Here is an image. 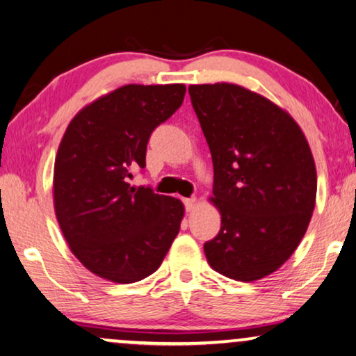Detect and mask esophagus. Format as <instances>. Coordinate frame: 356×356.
I'll return each mask as SVG.
<instances>
[{
	"label": "esophagus",
	"mask_w": 356,
	"mask_h": 356,
	"mask_svg": "<svg viewBox=\"0 0 356 356\" xmlns=\"http://www.w3.org/2000/svg\"><path fill=\"white\" fill-rule=\"evenodd\" d=\"M197 200L195 198H185L184 200V207H185V209H187V211H193L195 208H197Z\"/></svg>",
	"instance_id": "esophagus-1"
}]
</instances>
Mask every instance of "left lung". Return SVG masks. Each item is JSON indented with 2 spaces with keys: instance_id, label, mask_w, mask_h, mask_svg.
Returning a JSON list of instances; mask_svg holds the SVG:
<instances>
[{
  "instance_id": "1",
  "label": "left lung",
  "mask_w": 356,
  "mask_h": 356,
  "mask_svg": "<svg viewBox=\"0 0 356 356\" xmlns=\"http://www.w3.org/2000/svg\"><path fill=\"white\" fill-rule=\"evenodd\" d=\"M213 158L221 230L204 243L209 266L250 282L297 250L316 202V166L302 129L261 95L234 83L188 87Z\"/></svg>"
}]
</instances>
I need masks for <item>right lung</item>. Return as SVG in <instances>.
Here are the masks:
<instances>
[{"label":"right lung","mask_w":356,"mask_h":356,"mask_svg":"<svg viewBox=\"0 0 356 356\" xmlns=\"http://www.w3.org/2000/svg\"><path fill=\"white\" fill-rule=\"evenodd\" d=\"M185 85H124L85 106L54 161V211L71 252L88 271L119 284L161 266L184 218L180 200L132 187L149 135L180 108Z\"/></svg>","instance_id":"right-lung-1"}]
</instances>
